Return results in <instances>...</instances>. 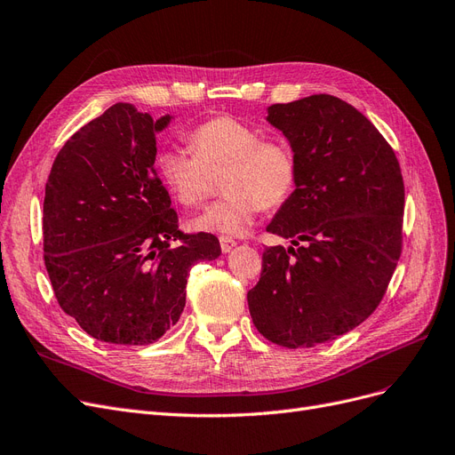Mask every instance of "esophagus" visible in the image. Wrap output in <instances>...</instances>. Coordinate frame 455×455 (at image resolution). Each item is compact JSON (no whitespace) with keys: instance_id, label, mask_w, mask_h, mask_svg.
Masks as SVG:
<instances>
[{"instance_id":"1","label":"esophagus","mask_w":455,"mask_h":455,"mask_svg":"<svg viewBox=\"0 0 455 455\" xmlns=\"http://www.w3.org/2000/svg\"><path fill=\"white\" fill-rule=\"evenodd\" d=\"M219 242H221V251H223V253H230V251L236 247V242H234L232 238H227V236H221V238H219Z\"/></svg>"}]
</instances>
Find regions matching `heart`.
Wrapping results in <instances>:
<instances>
[{
    "instance_id": "obj_1",
    "label": "heart",
    "mask_w": 455,
    "mask_h": 455,
    "mask_svg": "<svg viewBox=\"0 0 455 455\" xmlns=\"http://www.w3.org/2000/svg\"><path fill=\"white\" fill-rule=\"evenodd\" d=\"M185 148L159 151L157 174L183 206H200L208 195L210 172L223 171L225 198L189 223L193 230L243 236L260 208L287 200L298 180V164L287 142L264 140L262 131L236 117L217 116L200 124Z\"/></svg>"
}]
</instances>
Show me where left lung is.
<instances>
[{
    "mask_svg": "<svg viewBox=\"0 0 455 455\" xmlns=\"http://www.w3.org/2000/svg\"><path fill=\"white\" fill-rule=\"evenodd\" d=\"M266 122L284 134L298 164L296 188L266 230L305 243L266 247L249 313L267 341L315 347L380 304L401 255L405 188L390 144L339 97L272 105Z\"/></svg>",
    "mask_w": 455,
    "mask_h": 455,
    "instance_id": "left-lung-1",
    "label": "left lung"
}]
</instances>
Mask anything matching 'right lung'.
Listing matches in <instances>:
<instances>
[{
    "label": "right lung",
    "instance_id": "obj_1",
    "mask_svg": "<svg viewBox=\"0 0 455 455\" xmlns=\"http://www.w3.org/2000/svg\"><path fill=\"white\" fill-rule=\"evenodd\" d=\"M174 116L116 103L65 142L50 171L44 266L60 307L92 338L149 345L185 307L198 260H215L213 234L185 236L156 168V134Z\"/></svg>",
    "mask_w": 455,
    "mask_h": 455
}]
</instances>
